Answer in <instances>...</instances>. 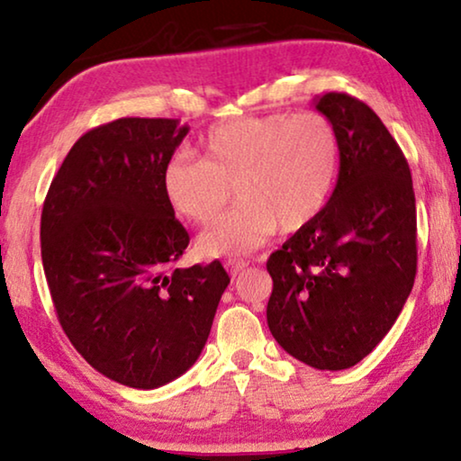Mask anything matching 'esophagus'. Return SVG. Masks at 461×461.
<instances>
[{
  "label": "esophagus",
  "mask_w": 461,
  "mask_h": 461,
  "mask_svg": "<svg viewBox=\"0 0 461 461\" xmlns=\"http://www.w3.org/2000/svg\"><path fill=\"white\" fill-rule=\"evenodd\" d=\"M226 268H229L230 276H239L245 268H248V262H243V260H229V262H226Z\"/></svg>",
  "instance_id": "obj_1"
}]
</instances>
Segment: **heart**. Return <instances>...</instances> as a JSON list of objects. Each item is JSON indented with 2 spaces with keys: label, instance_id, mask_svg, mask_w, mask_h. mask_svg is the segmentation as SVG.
I'll return each mask as SVG.
<instances>
[{
  "label": "heart",
  "instance_id": "1",
  "mask_svg": "<svg viewBox=\"0 0 461 461\" xmlns=\"http://www.w3.org/2000/svg\"><path fill=\"white\" fill-rule=\"evenodd\" d=\"M201 159L174 155L161 169V191L176 216L207 226L230 201L239 203L199 237L207 258L241 256L276 230L312 224L330 203L339 174V138L323 113H270L213 125Z\"/></svg>",
  "mask_w": 461,
  "mask_h": 461
}]
</instances>
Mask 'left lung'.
<instances>
[{
	"label": "left lung",
	"instance_id": "1",
	"mask_svg": "<svg viewBox=\"0 0 461 461\" xmlns=\"http://www.w3.org/2000/svg\"><path fill=\"white\" fill-rule=\"evenodd\" d=\"M314 109L336 125L339 174L325 212L268 258V330L287 355L323 371L363 361L390 331L418 267L407 159L361 100L330 92Z\"/></svg>",
	"mask_w": 461,
	"mask_h": 461
}]
</instances>
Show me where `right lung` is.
Returning a JSON list of instances; mask_svg holds the SVG:
<instances>
[{"label": "right lung", "mask_w": 461, "mask_h": 461, "mask_svg": "<svg viewBox=\"0 0 461 461\" xmlns=\"http://www.w3.org/2000/svg\"><path fill=\"white\" fill-rule=\"evenodd\" d=\"M178 119L123 117L79 138L50 185L41 260L67 338L98 374L153 390L191 369L230 276L218 260L176 268L188 232L161 169Z\"/></svg>", "instance_id": "right-lung-1"}]
</instances>
